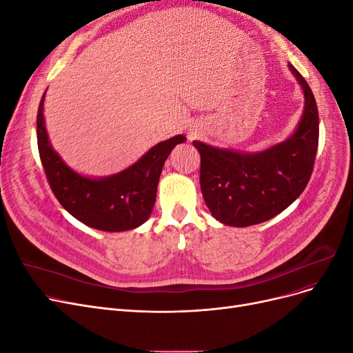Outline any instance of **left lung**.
<instances>
[{"instance_id":"left-lung-1","label":"left lung","mask_w":353,"mask_h":353,"mask_svg":"<svg viewBox=\"0 0 353 353\" xmlns=\"http://www.w3.org/2000/svg\"><path fill=\"white\" fill-rule=\"evenodd\" d=\"M305 94L293 135L259 153H243L193 141L200 153V187L210 213L230 227L268 221L303 193L314 170L319 119L314 94L288 63Z\"/></svg>"}]
</instances>
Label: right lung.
<instances>
[{"mask_svg": "<svg viewBox=\"0 0 353 353\" xmlns=\"http://www.w3.org/2000/svg\"><path fill=\"white\" fill-rule=\"evenodd\" d=\"M44 99L46 92L37 114L38 150L48 184L60 205L73 218L95 230L119 232L140 227L152 215L165 160L176 144L185 141V137L175 135L156 144L119 174L88 178L74 172L51 147L42 112Z\"/></svg>", "mask_w": 353, "mask_h": 353, "instance_id": "obj_1", "label": "right lung"}]
</instances>
